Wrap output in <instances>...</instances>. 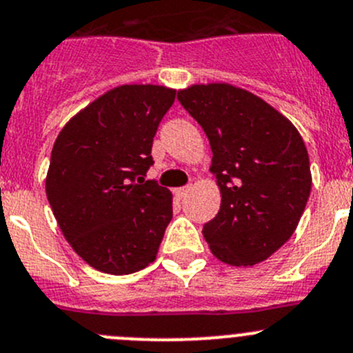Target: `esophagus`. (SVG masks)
<instances>
[{"label": "esophagus", "instance_id": "1", "mask_svg": "<svg viewBox=\"0 0 353 353\" xmlns=\"http://www.w3.org/2000/svg\"><path fill=\"white\" fill-rule=\"evenodd\" d=\"M190 190H192V186H190V184H188V186H183V188H177L176 196H179V199H184V196L190 193Z\"/></svg>", "mask_w": 353, "mask_h": 353}]
</instances>
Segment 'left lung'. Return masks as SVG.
Instances as JSON below:
<instances>
[{"instance_id": "left-lung-1", "label": "left lung", "mask_w": 353, "mask_h": 353, "mask_svg": "<svg viewBox=\"0 0 353 353\" xmlns=\"http://www.w3.org/2000/svg\"><path fill=\"white\" fill-rule=\"evenodd\" d=\"M205 132L221 209L203 225L219 261L252 266L294 233L312 190L308 151L294 125L251 92L228 83L177 92Z\"/></svg>"}]
</instances>
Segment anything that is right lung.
Wrapping results in <instances>:
<instances>
[{
	"label": "right lung",
	"instance_id": "obj_1",
	"mask_svg": "<svg viewBox=\"0 0 353 353\" xmlns=\"http://www.w3.org/2000/svg\"><path fill=\"white\" fill-rule=\"evenodd\" d=\"M176 90L121 85L74 114L52 150L47 199L71 247L111 275L154 261L172 219V193L144 181L151 146Z\"/></svg>",
	"mask_w": 353,
	"mask_h": 353
}]
</instances>
